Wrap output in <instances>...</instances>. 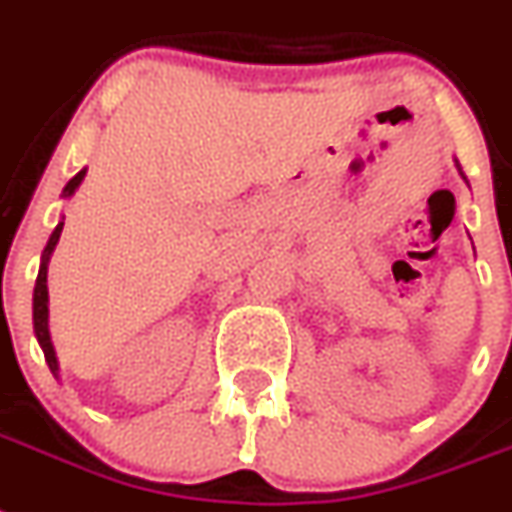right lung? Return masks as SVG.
<instances>
[{
	"label": "right lung",
	"mask_w": 512,
	"mask_h": 512,
	"mask_svg": "<svg viewBox=\"0 0 512 512\" xmlns=\"http://www.w3.org/2000/svg\"><path fill=\"white\" fill-rule=\"evenodd\" d=\"M83 177H86V170H80L78 175L65 185L62 196L65 198L73 196L75 190H78V185L83 183ZM62 225H65V222H59V225L54 227L52 238H49V243H46L44 256H41V269H38V277H36V287H33V329H36L38 345H41V350H44V358L46 363H49V369H52L54 377H57L59 366H57V356H54L52 337H49V290H46V266H49V256H52L54 246H57Z\"/></svg>",
	"instance_id": "1"
}]
</instances>
